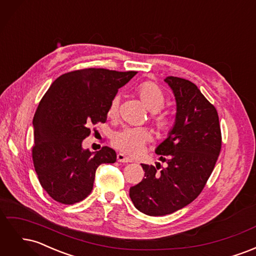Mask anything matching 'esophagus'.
<instances>
[{
    "label": "esophagus",
    "mask_w": 256,
    "mask_h": 256,
    "mask_svg": "<svg viewBox=\"0 0 256 256\" xmlns=\"http://www.w3.org/2000/svg\"><path fill=\"white\" fill-rule=\"evenodd\" d=\"M116 158H118V162H124V164H127V162H131V159L128 158L127 156H125V154H122V152H118V156H116Z\"/></svg>",
    "instance_id": "esophagus-1"
}]
</instances>
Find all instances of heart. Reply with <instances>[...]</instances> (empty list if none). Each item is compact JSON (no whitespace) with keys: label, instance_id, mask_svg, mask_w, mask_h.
<instances>
[{"label":"heart","instance_id":"b5f03b06","mask_svg":"<svg viewBox=\"0 0 256 256\" xmlns=\"http://www.w3.org/2000/svg\"><path fill=\"white\" fill-rule=\"evenodd\" d=\"M136 95L145 106L152 112L150 118L154 127L161 134H166L173 126V118L168 114L158 113L166 104L164 92L156 83L146 81L141 83L136 88ZM120 96L115 95L108 108V116L114 118L118 114ZM152 140V132L146 128H124L114 134L112 144L122 152L130 156L140 154L146 143Z\"/></svg>","mask_w":256,"mask_h":256}]
</instances>
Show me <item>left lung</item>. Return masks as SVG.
<instances>
[{"mask_svg": "<svg viewBox=\"0 0 256 256\" xmlns=\"http://www.w3.org/2000/svg\"><path fill=\"white\" fill-rule=\"evenodd\" d=\"M164 81L177 106L175 125L156 150L168 166L142 164L143 180L129 191L138 210L152 216L172 214L200 196L222 145L218 112L196 85L172 76Z\"/></svg>", "mask_w": 256, "mask_h": 256, "instance_id": "8db88e82", "label": "left lung"}]
</instances>
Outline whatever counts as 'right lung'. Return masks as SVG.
I'll return each mask as SVG.
<instances>
[{
    "label": "right lung",
    "mask_w": 256,
    "mask_h": 256,
    "mask_svg": "<svg viewBox=\"0 0 256 256\" xmlns=\"http://www.w3.org/2000/svg\"><path fill=\"white\" fill-rule=\"evenodd\" d=\"M136 72L85 68L62 74L42 98L33 120L32 158L42 187L58 203L72 205L92 190L97 168L114 164L116 152L82 148L92 125L106 122L118 88Z\"/></svg>",
    "instance_id": "obj_1"
}]
</instances>
